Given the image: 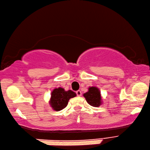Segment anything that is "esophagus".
<instances>
[{
    "label": "esophagus",
    "mask_w": 150,
    "mask_h": 150,
    "mask_svg": "<svg viewBox=\"0 0 150 150\" xmlns=\"http://www.w3.org/2000/svg\"><path fill=\"white\" fill-rule=\"evenodd\" d=\"M76 95H77V96H82V92L80 91V90L76 91Z\"/></svg>",
    "instance_id": "34e87169"
}]
</instances>
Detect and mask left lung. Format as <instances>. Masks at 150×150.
I'll return each instance as SVG.
<instances>
[{
  "instance_id": "obj_1",
  "label": "left lung",
  "mask_w": 150,
  "mask_h": 150,
  "mask_svg": "<svg viewBox=\"0 0 150 150\" xmlns=\"http://www.w3.org/2000/svg\"><path fill=\"white\" fill-rule=\"evenodd\" d=\"M86 101L93 107H99L103 104L101 91L97 87H89L88 91L83 94Z\"/></svg>"
}]
</instances>
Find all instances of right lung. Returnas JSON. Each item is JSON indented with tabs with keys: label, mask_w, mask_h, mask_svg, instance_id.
<instances>
[{
	"label": "right lung",
	"mask_w": 150,
	"mask_h": 150,
	"mask_svg": "<svg viewBox=\"0 0 150 150\" xmlns=\"http://www.w3.org/2000/svg\"><path fill=\"white\" fill-rule=\"evenodd\" d=\"M76 96L75 92L71 90L65 91L62 87L55 88L51 92L49 104L53 110L59 112L66 108L70 99Z\"/></svg>",
	"instance_id": "obj_1"
}]
</instances>
